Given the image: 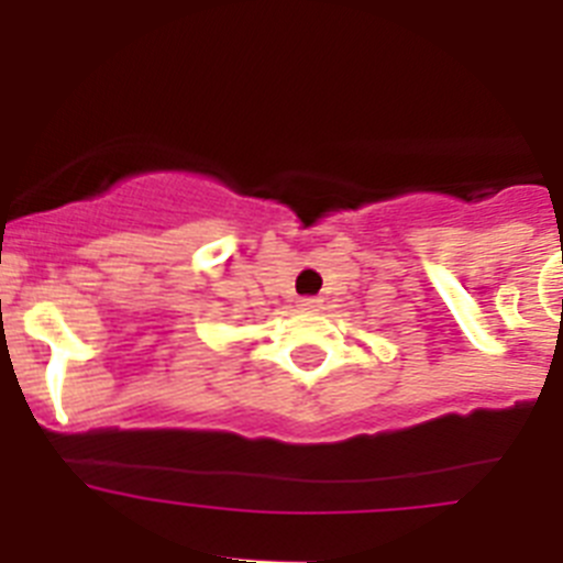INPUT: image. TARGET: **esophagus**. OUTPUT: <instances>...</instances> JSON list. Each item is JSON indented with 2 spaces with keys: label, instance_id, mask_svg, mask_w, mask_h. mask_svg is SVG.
Instances as JSON below:
<instances>
[{
  "label": "esophagus",
  "instance_id": "obj_1",
  "mask_svg": "<svg viewBox=\"0 0 563 563\" xmlns=\"http://www.w3.org/2000/svg\"><path fill=\"white\" fill-rule=\"evenodd\" d=\"M321 301H324V298L305 296V298H298V307H301V310H318V307H321Z\"/></svg>",
  "mask_w": 563,
  "mask_h": 563
}]
</instances>
